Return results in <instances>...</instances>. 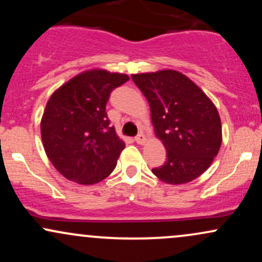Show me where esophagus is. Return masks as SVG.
Returning <instances> with one entry per match:
<instances>
[{
  "instance_id": "esophagus-1",
  "label": "esophagus",
  "mask_w": 262,
  "mask_h": 262,
  "mask_svg": "<svg viewBox=\"0 0 262 262\" xmlns=\"http://www.w3.org/2000/svg\"><path fill=\"white\" fill-rule=\"evenodd\" d=\"M134 140H135V143H138V144H144L145 143V135H144L143 133H139L137 137L134 138Z\"/></svg>"
}]
</instances>
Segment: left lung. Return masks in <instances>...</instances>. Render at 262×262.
Returning a JSON list of instances; mask_svg holds the SVG:
<instances>
[{
    "mask_svg": "<svg viewBox=\"0 0 262 262\" xmlns=\"http://www.w3.org/2000/svg\"><path fill=\"white\" fill-rule=\"evenodd\" d=\"M151 111L155 133L166 149V161L152 173L170 185L202 175L222 144L217 108L197 85L179 71L132 75Z\"/></svg>",
    "mask_w": 262,
    "mask_h": 262,
    "instance_id": "1",
    "label": "left lung"
}]
</instances>
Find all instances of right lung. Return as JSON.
<instances>
[{"mask_svg": "<svg viewBox=\"0 0 262 262\" xmlns=\"http://www.w3.org/2000/svg\"><path fill=\"white\" fill-rule=\"evenodd\" d=\"M123 74L90 70L53 93L40 123L48 158L68 180L92 185L110 175L125 144L106 113L111 92L127 82Z\"/></svg>", "mask_w": 262, "mask_h": 262, "instance_id": "add662e5", "label": "right lung"}]
</instances>
